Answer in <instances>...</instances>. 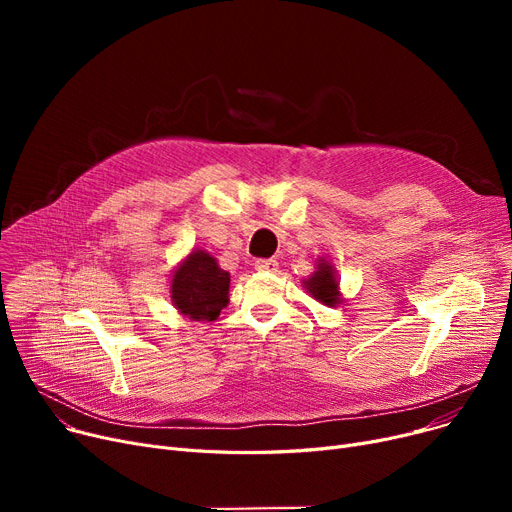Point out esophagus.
Masks as SVG:
<instances>
[{
    "label": "esophagus",
    "instance_id": "obj_1",
    "mask_svg": "<svg viewBox=\"0 0 512 512\" xmlns=\"http://www.w3.org/2000/svg\"><path fill=\"white\" fill-rule=\"evenodd\" d=\"M255 270H259V272H276L278 270V261L276 259H257L255 261Z\"/></svg>",
    "mask_w": 512,
    "mask_h": 512
}]
</instances>
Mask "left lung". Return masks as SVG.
I'll list each match as a JSON object with an SVG mask.
<instances>
[{"mask_svg": "<svg viewBox=\"0 0 512 512\" xmlns=\"http://www.w3.org/2000/svg\"><path fill=\"white\" fill-rule=\"evenodd\" d=\"M334 267L321 259V263L317 265V272L303 282L305 288L309 290L311 297L319 303H324L328 307H336L340 305V292H338V280L334 276Z\"/></svg>", "mask_w": 512, "mask_h": 512, "instance_id": "1", "label": "left lung"}]
</instances>
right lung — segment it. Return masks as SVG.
I'll return each instance as SVG.
<instances>
[{
    "instance_id": "add662e5",
    "label": "right lung",
    "mask_w": 512,
    "mask_h": 512,
    "mask_svg": "<svg viewBox=\"0 0 512 512\" xmlns=\"http://www.w3.org/2000/svg\"><path fill=\"white\" fill-rule=\"evenodd\" d=\"M230 274L205 251H193L172 276L176 309L195 321H213L228 305Z\"/></svg>"
}]
</instances>
